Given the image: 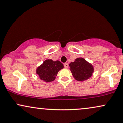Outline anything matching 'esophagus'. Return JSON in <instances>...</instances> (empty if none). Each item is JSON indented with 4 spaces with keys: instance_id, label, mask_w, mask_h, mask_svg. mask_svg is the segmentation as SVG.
<instances>
[{
    "instance_id": "34e87169",
    "label": "esophagus",
    "mask_w": 123,
    "mask_h": 123,
    "mask_svg": "<svg viewBox=\"0 0 123 123\" xmlns=\"http://www.w3.org/2000/svg\"><path fill=\"white\" fill-rule=\"evenodd\" d=\"M64 66L65 68H68V63H64Z\"/></svg>"
}]
</instances>
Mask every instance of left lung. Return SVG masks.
I'll list each match as a JSON object with an SVG mask.
<instances>
[{"mask_svg":"<svg viewBox=\"0 0 123 123\" xmlns=\"http://www.w3.org/2000/svg\"><path fill=\"white\" fill-rule=\"evenodd\" d=\"M72 75L78 81H84L91 76L93 67L84 59L79 57L69 64Z\"/></svg>","mask_w":123,"mask_h":123,"instance_id":"left-lung-1","label":"left lung"}]
</instances>
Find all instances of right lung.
<instances>
[{
    "instance_id": "right-lung-1",
    "label": "right lung",
    "mask_w": 123,
    "mask_h": 123,
    "mask_svg": "<svg viewBox=\"0 0 123 123\" xmlns=\"http://www.w3.org/2000/svg\"><path fill=\"white\" fill-rule=\"evenodd\" d=\"M63 67V64L59 60L54 62L51 59H47L37 67L36 74L41 80L45 82H50L55 79L57 72Z\"/></svg>"
}]
</instances>
